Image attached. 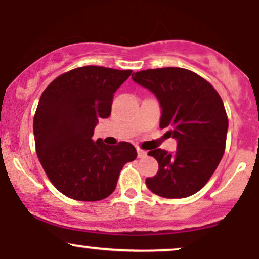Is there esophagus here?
<instances>
[{
	"mask_svg": "<svg viewBox=\"0 0 259 259\" xmlns=\"http://www.w3.org/2000/svg\"><path fill=\"white\" fill-rule=\"evenodd\" d=\"M146 154H147L146 151L141 150V148L138 147V157H139V158H142V157H145V156H146Z\"/></svg>",
	"mask_w": 259,
	"mask_h": 259,
	"instance_id": "34e87169",
	"label": "esophagus"
}]
</instances>
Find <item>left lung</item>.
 <instances>
[{
  "label": "left lung",
  "mask_w": 259,
  "mask_h": 259,
  "mask_svg": "<svg viewBox=\"0 0 259 259\" xmlns=\"http://www.w3.org/2000/svg\"><path fill=\"white\" fill-rule=\"evenodd\" d=\"M133 80L152 91L162 108L160 129L177 139V151L148 152L158 171L147 178L153 194L184 198L207 184L224 154L228 115L219 94L206 79L184 68H157L134 74Z\"/></svg>",
  "instance_id": "obj_1"
}]
</instances>
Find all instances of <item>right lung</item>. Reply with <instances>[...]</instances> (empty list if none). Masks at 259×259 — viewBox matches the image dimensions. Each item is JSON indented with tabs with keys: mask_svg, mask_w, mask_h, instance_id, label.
Masks as SVG:
<instances>
[{
	"mask_svg": "<svg viewBox=\"0 0 259 259\" xmlns=\"http://www.w3.org/2000/svg\"><path fill=\"white\" fill-rule=\"evenodd\" d=\"M133 70L86 65L62 74L45 89L34 115L36 153L59 192L100 201L115 190L124 164L136 158L129 142L92 140L100 118L111 114L113 95Z\"/></svg>",
	"mask_w": 259,
	"mask_h": 259,
	"instance_id": "add662e5",
	"label": "right lung"
}]
</instances>
